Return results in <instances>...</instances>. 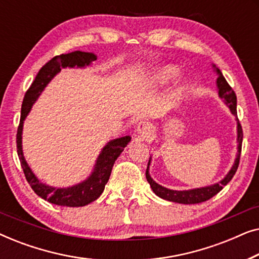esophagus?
Masks as SVG:
<instances>
[{"label":"esophagus","instance_id":"1","mask_svg":"<svg viewBox=\"0 0 259 259\" xmlns=\"http://www.w3.org/2000/svg\"><path fill=\"white\" fill-rule=\"evenodd\" d=\"M136 132L140 138H146L148 134H151V132H152L151 123L147 121H140L139 123H138Z\"/></svg>","mask_w":259,"mask_h":259}]
</instances>
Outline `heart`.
Listing matches in <instances>:
<instances>
[{
	"label": "heart",
	"mask_w": 259,
	"mask_h": 259,
	"mask_svg": "<svg viewBox=\"0 0 259 259\" xmlns=\"http://www.w3.org/2000/svg\"><path fill=\"white\" fill-rule=\"evenodd\" d=\"M179 69L177 68L176 66L172 65H162V66H158L152 70V72L148 74L146 80V86L148 87H161L165 86L171 82V81L175 79L178 74Z\"/></svg>",
	"instance_id": "obj_1"
}]
</instances>
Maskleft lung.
I'll return each mask as SVG.
<instances>
[{
  "mask_svg": "<svg viewBox=\"0 0 259 259\" xmlns=\"http://www.w3.org/2000/svg\"><path fill=\"white\" fill-rule=\"evenodd\" d=\"M212 68L217 74V88H218V95L219 98L223 99L225 101V104L230 108L232 114H237V97L235 92L230 84L226 82L225 77L223 76V74L219 68L215 67V65H212ZM242 141H243V131L242 126L237 119V155L235 159V162H233L232 167L230 168L224 178L219 180L218 183L212 184V185L203 186V187H197V189H190V190H171L167 189V187L161 186L160 184L155 183L153 178H152L150 175V165L152 161V158L150 157V160H148L147 164V169H146V179L147 182L150 183L151 189L153 192L157 194L158 197L162 198V199L168 200V201H175V203L179 204H198L203 203V201H206L215 196L219 191H222L223 187H224L226 184H228L230 180L233 178L235 173L238 168L239 165V158H240V152H242Z\"/></svg>",
  "mask_w": 259,
  "mask_h": 259,
  "instance_id": "8db88e82",
  "label": "left lung"
}]
</instances>
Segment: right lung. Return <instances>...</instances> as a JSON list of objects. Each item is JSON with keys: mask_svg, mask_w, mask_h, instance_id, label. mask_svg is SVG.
Masks as SVG:
<instances>
[{"mask_svg": "<svg viewBox=\"0 0 259 259\" xmlns=\"http://www.w3.org/2000/svg\"><path fill=\"white\" fill-rule=\"evenodd\" d=\"M97 58L98 56L94 53L80 51L68 53V54H61L53 58L51 61H48L38 70L36 77L24 95L22 108H21V119L19 128H17L16 144L17 154H19L24 176H26L27 182L29 183L31 189L38 197L52 204L60 205V206L79 207L97 200L104 192L105 185L107 184L109 176H111L113 165H114L119 155L121 154L123 148L131 141V137L126 136L109 140L99 153L91 175L82 182L68 187H54L42 183L31 171L29 165L24 159L22 150L23 123L35 101L47 87V84L54 79L56 74L61 72L62 68H67V67L68 68H75V67L76 68H86V67L91 66L92 62L95 61Z\"/></svg>", "mask_w": 259, "mask_h": 259, "instance_id": "right-lung-1", "label": "right lung"}]
</instances>
